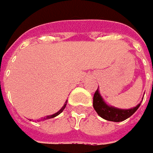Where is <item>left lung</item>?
<instances>
[{
  "label": "left lung",
  "instance_id": "left-lung-1",
  "mask_svg": "<svg viewBox=\"0 0 153 153\" xmlns=\"http://www.w3.org/2000/svg\"><path fill=\"white\" fill-rule=\"evenodd\" d=\"M140 103H140L135 107L131 109H127V110L118 109L105 103V101L103 100V98L100 94L98 88L93 96V108L96 110L97 115L107 121L115 122V123L123 122L130 117L133 114H134V112L140 106Z\"/></svg>",
  "mask_w": 153,
  "mask_h": 153
}]
</instances>
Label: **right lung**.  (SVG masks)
Wrapping results in <instances>:
<instances>
[{"mask_svg":"<svg viewBox=\"0 0 153 153\" xmlns=\"http://www.w3.org/2000/svg\"><path fill=\"white\" fill-rule=\"evenodd\" d=\"M67 102H68V101H66V102H65L64 105L62 106V108L59 110V111H57L56 113H55V114H53V115H50V116H45V117H43V120H48V119H50V118H54V117H56V116H57L58 115H60V114H61V113L63 111L64 109H65V107H66V105H67Z\"/></svg>","mask_w":153,"mask_h":153,"instance_id":"1","label":"right lung"}]
</instances>
